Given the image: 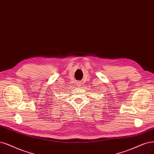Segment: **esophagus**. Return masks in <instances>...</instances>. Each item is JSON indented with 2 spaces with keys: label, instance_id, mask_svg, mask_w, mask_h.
I'll use <instances>...</instances> for the list:
<instances>
[{
  "label": "esophagus",
  "instance_id": "34e87169",
  "mask_svg": "<svg viewBox=\"0 0 154 154\" xmlns=\"http://www.w3.org/2000/svg\"><path fill=\"white\" fill-rule=\"evenodd\" d=\"M77 86L80 88V87L82 86V82H81V81H77Z\"/></svg>",
  "mask_w": 154,
  "mask_h": 154
}]
</instances>
